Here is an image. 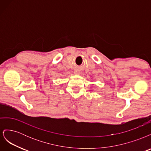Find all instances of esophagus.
Masks as SVG:
<instances>
[{
  "label": "esophagus",
  "instance_id": "obj_1",
  "mask_svg": "<svg viewBox=\"0 0 151 151\" xmlns=\"http://www.w3.org/2000/svg\"><path fill=\"white\" fill-rule=\"evenodd\" d=\"M75 74H79V72L78 71H75Z\"/></svg>",
  "mask_w": 151,
  "mask_h": 151
}]
</instances>
